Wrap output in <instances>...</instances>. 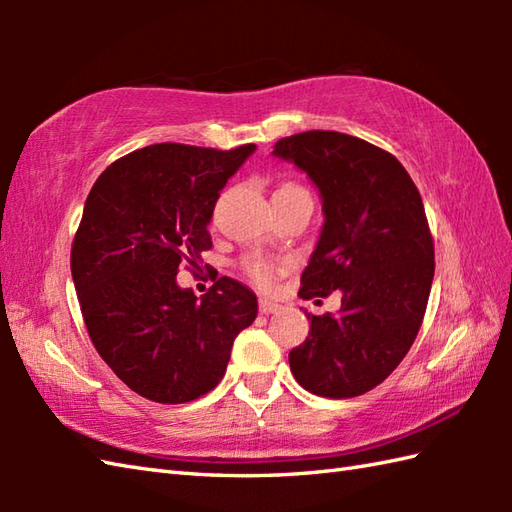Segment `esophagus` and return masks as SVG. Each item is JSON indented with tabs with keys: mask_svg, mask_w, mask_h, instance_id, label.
Listing matches in <instances>:
<instances>
[{
	"mask_svg": "<svg viewBox=\"0 0 512 512\" xmlns=\"http://www.w3.org/2000/svg\"><path fill=\"white\" fill-rule=\"evenodd\" d=\"M279 306L277 303H273L270 299H259V312L262 314H270V312H277Z\"/></svg>",
	"mask_w": 512,
	"mask_h": 512,
	"instance_id": "esophagus-1",
	"label": "esophagus"
}]
</instances>
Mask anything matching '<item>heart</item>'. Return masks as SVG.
<instances>
[{
  "mask_svg": "<svg viewBox=\"0 0 512 512\" xmlns=\"http://www.w3.org/2000/svg\"><path fill=\"white\" fill-rule=\"evenodd\" d=\"M279 189H301V187H297V184H284V187H279ZM246 273H248L250 279L255 281V284L268 286L270 281H273L275 266L264 262V259H248V262H246Z\"/></svg>",
  "mask_w": 512,
  "mask_h": 512,
  "instance_id": "obj_1",
  "label": "heart"
}]
</instances>
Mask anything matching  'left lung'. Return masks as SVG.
Listing matches in <instances>:
<instances>
[{"label":"left lung","instance_id":"obj_1","mask_svg":"<svg viewBox=\"0 0 512 512\" xmlns=\"http://www.w3.org/2000/svg\"><path fill=\"white\" fill-rule=\"evenodd\" d=\"M273 156L317 184L325 222L301 275V299L341 290V310L310 319L288 354L297 383L323 398H354L394 372L427 310L433 237L407 169L367 140L341 132L281 138Z\"/></svg>","mask_w":512,"mask_h":512}]
</instances>
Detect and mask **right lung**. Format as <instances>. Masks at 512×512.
Masks as SVG:
<instances>
[{"instance_id": "obj_1", "label": "right lung", "mask_w": 512, "mask_h": 512, "mask_svg": "<svg viewBox=\"0 0 512 512\" xmlns=\"http://www.w3.org/2000/svg\"><path fill=\"white\" fill-rule=\"evenodd\" d=\"M255 145L231 151L160 143L107 167L85 200L70 268L85 328L123 383L162 405L191 402L220 383L257 297L220 277L200 299L180 288L200 268L209 222L228 178Z\"/></svg>"}]
</instances>
